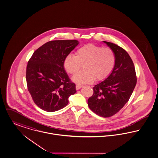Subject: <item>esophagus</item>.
Masks as SVG:
<instances>
[{
  "label": "esophagus",
  "mask_w": 158,
  "mask_h": 158,
  "mask_svg": "<svg viewBox=\"0 0 158 158\" xmlns=\"http://www.w3.org/2000/svg\"><path fill=\"white\" fill-rule=\"evenodd\" d=\"M82 87V85H76V89L77 90H78V89H81V88Z\"/></svg>",
  "instance_id": "34e87169"
}]
</instances>
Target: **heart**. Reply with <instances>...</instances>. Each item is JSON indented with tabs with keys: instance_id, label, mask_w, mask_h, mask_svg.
I'll list each match as a JSON object with an SVG mask.
<instances>
[{
	"instance_id": "heart-1",
	"label": "heart",
	"mask_w": 158,
	"mask_h": 158,
	"mask_svg": "<svg viewBox=\"0 0 158 158\" xmlns=\"http://www.w3.org/2000/svg\"><path fill=\"white\" fill-rule=\"evenodd\" d=\"M115 55L109 48L88 44L77 49L76 56L69 54L64 59V67L67 73L74 74L84 65V71L77 73L72 81L77 84H91L96 79H105L115 64Z\"/></svg>"
}]
</instances>
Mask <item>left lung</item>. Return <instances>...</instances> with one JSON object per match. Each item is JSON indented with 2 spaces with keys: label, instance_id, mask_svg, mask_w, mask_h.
I'll use <instances>...</instances> for the list:
<instances>
[{
  "label": "left lung",
  "instance_id": "obj_1",
  "mask_svg": "<svg viewBox=\"0 0 158 158\" xmlns=\"http://www.w3.org/2000/svg\"><path fill=\"white\" fill-rule=\"evenodd\" d=\"M104 43L115 55V65L109 76L93 87L94 94L88 100L92 111L103 117H109L123 108L131 96L136 84L134 62L127 52L107 41Z\"/></svg>",
  "mask_w": 158,
  "mask_h": 158
}]
</instances>
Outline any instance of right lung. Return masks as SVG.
I'll use <instances>...</instances> for the list:
<instances>
[{
	"label": "right lung",
	"mask_w": 158,
	"mask_h": 158,
	"mask_svg": "<svg viewBox=\"0 0 158 158\" xmlns=\"http://www.w3.org/2000/svg\"><path fill=\"white\" fill-rule=\"evenodd\" d=\"M79 43L75 40L50 41L36 50L28 61L27 86L40 108L58 110L66 106L69 97L76 93V85L65 71L64 61Z\"/></svg>",
	"instance_id": "1"
}]
</instances>
